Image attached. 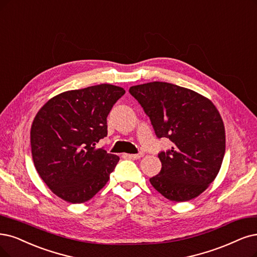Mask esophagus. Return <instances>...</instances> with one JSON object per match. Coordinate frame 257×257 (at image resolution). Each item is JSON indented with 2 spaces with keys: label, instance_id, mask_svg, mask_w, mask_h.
Returning a JSON list of instances; mask_svg holds the SVG:
<instances>
[{
  "label": "esophagus",
  "instance_id": "1",
  "mask_svg": "<svg viewBox=\"0 0 257 257\" xmlns=\"http://www.w3.org/2000/svg\"><path fill=\"white\" fill-rule=\"evenodd\" d=\"M143 154H137V155H126L127 158L129 159H132V160H139L141 158H143Z\"/></svg>",
  "mask_w": 257,
  "mask_h": 257
}]
</instances>
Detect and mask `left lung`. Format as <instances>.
<instances>
[{"label":"left lung","instance_id":"8db88e82","mask_svg":"<svg viewBox=\"0 0 257 257\" xmlns=\"http://www.w3.org/2000/svg\"><path fill=\"white\" fill-rule=\"evenodd\" d=\"M149 116L158 138L174 146L159 159L162 168L149 181L170 201L201 195L219 173L225 153L223 120L203 95L177 84L154 81L129 89Z\"/></svg>","mask_w":257,"mask_h":257}]
</instances>
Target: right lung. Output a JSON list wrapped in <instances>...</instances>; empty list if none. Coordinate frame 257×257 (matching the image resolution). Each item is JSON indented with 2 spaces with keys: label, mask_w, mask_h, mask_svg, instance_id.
Listing matches in <instances>:
<instances>
[{
  "label": "right lung",
  "mask_w": 257,
  "mask_h": 257,
  "mask_svg": "<svg viewBox=\"0 0 257 257\" xmlns=\"http://www.w3.org/2000/svg\"><path fill=\"white\" fill-rule=\"evenodd\" d=\"M123 94L109 83L65 91L36 114L31 128L34 164L64 201H88L109 181L119 158L96 144L107 137V116Z\"/></svg>",
  "instance_id": "obj_1"
}]
</instances>
